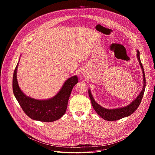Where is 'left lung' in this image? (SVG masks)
<instances>
[{"label":"left lung","mask_w":155,"mask_h":155,"mask_svg":"<svg viewBox=\"0 0 155 155\" xmlns=\"http://www.w3.org/2000/svg\"><path fill=\"white\" fill-rule=\"evenodd\" d=\"M137 56L139 62V64L140 65V67L142 69L143 72V86L142 90L139 94V95L137 97V98L134 100V101H132L129 105H128L126 107H122V108H118L116 109H107L105 108L101 105H99L96 102L94 101L91 91L89 90H88V94H89L90 98L91 99V102L92 104V105L95 110V111L96 113L102 118L107 121H116L120 119H121L124 117H128L130 115L133 114L136 110L139 107L140 104L141 103L144 92H145V88L146 86V80H145V73H144V70L143 65L142 64V62L140 61V53L137 50Z\"/></svg>","instance_id":"1"}]
</instances>
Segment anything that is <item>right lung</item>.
Instances as JSON below:
<instances>
[{
    "instance_id": "add662e5",
    "label": "right lung",
    "mask_w": 155,
    "mask_h": 155,
    "mask_svg": "<svg viewBox=\"0 0 155 155\" xmlns=\"http://www.w3.org/2000/svg\"><path fill=\"white\" fill-rule=\"evenodd\" d=\"M18 63L13 73V91L25 113L31 119L43 122L59 120L65 113L72 90L78 81L77 77L74 76L66 80L54 97L48 100H37L26 96L21 91L16 78Z\"/></svg>"
}]
</instances>
